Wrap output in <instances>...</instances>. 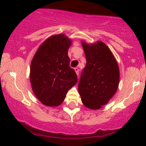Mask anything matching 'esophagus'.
Wrapping results in <instances>:
<instances>
[{
	"mask_svg": "<svg viewBox=\"0 0 146 146\" xmlns=\"http://www.w3.org/2000/svg\"><path fill=\"white\" fill-rule=\"evenodd\" d=\"M74 71H75L76 74H77V76H79V72H80V69H78V68H75L74 69Z\"/></svg>",
	"mask_w": 146,
	"mask_h": 146,
	"instance_id": "1",
	"label": "esophagus"
}]
</instances>
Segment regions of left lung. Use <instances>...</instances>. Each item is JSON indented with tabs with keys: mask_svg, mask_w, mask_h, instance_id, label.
Segmentation results:
<instances>
[{
	"mask_svg": "<svg viewBox=\"0 0 146 146\" xmlns=\"http://www.w3.org/2000/svg\"><path fill=\"white\" fill-rule=\"evenodd\" d=\"M86 65L81 74L78 92L87 108L99 110L108 104L119 85L118 63L111 50L104 42H81Z\"/></svg>",
	"mask_w": 146,
	"mask_h": 146,
	"instance_id": "obj_1",
	"label": "left lung"
}]
</instances>
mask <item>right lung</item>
<instances>
[{
	"label": "right lung",
	"mask_w": 146,
	"mask_h": 146,
	"mask_svg": "<svg viewBox=\"0 0 146 146\" xmlns=\"http://www.w3.org/2000/svg\"><path fill=\"white\" fill-rule=\"evenodd\" d=\"M72 39L63 33L49 37L38 47L30 69V80L35 96L48 107L60 105L77 77L69 67L68 50Z\"/></svg>",
	"instance_id": "1"
}]
</instances>
